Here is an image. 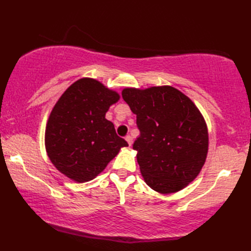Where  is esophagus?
Returning <instances> with one entry per match:
<instances>
[{"label": "esophagus", "mask_w": 251, "mask_h": 251, "mask_svg": "<svg viewBox=\"0 0 251 251\" xmlns=\"http://www.w3.org/2000/svg\"><path fill=\"white\" fill-rule=\"evenodd\" d=\"M126 141L127 142V144H129L130 146L132 145V143H133V139H132V136H131V135H126Z\"/></svg>", "instance_id": "34e87169"}]
</instances>
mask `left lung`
Instances as JSON below:
<instances>
[{
    "label": "left lung",
    "mask_w": 251,
    "mask_h": 251,
    "mask_svg": "<svg viewBox=\"0 0 251 251\" xmlns=\"http://www.w3.org/2000/svg\"><path fill=\"white\" fill-rule=\"evenodd\" d=\"M141 134L133 144L145 183L160 194L185 188L206 162L209 134L194 101L171 85L125 88Z\"/></svg>",
    "instance_id": "1"
}]
</instances>
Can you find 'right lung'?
I'll return each instance as SVG.
<instances>
[{
  "label": "right lung",
  "instance_id": "add662e5",
  "mask_svg": "<svg viewBox=\"0 0 251 251\" xmlns=\"http://www.w3.org/2000/svg\"><path fill=\"white\" fill-rule=\"evenodd\" d=\"M120 100L99 80L81 78L66 90L50 111L45 150L57 170L76 183L93 180L127 143L105 118Z\"/></svg>",
  "mask_w": 251,
  "mask_h": 251
}]
</instances>
